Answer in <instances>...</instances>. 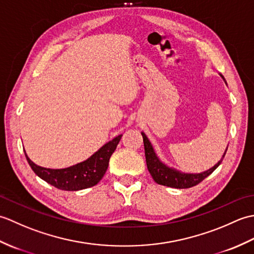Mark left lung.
<instances>
[{
	"mask_svg": "<svg viewBox=\"0 0 254 254\" xmlns=\"http://www.w3.org/2000/svg\"><path fill=\"white\" fill-rule=\"evenodd\" d=\"M219 75L225 80L223 75L222 74ZM142 136H143V142H144L145 158H146L147 169L149 171V174L152 175L154 181L156 183H158V185L176 188V189H188V188L198 185L199 182L203 181L206 177H208L220 165L228 148V146L226 147L223 157L220 158L218 163L215 164L212 168H209L206 171L199 172V174H188V172H182L180 170H177L175 168H172V167H169L168 165L163 163V161L159 159L157 154H156L153 145L149 142L146 134L142 132Z\"/></svg>",
	"mask_w": 254,
	"mask_h": 254,
	"instance_id": "obj_1",
	"label": "left lung"
}]
</instances>
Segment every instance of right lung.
Instances as JSON below:
<instances>
[{
    "label": "right lung",
    "instance_id": "obj_1",
    "mask_svg": "<svg viewBox=\"0 0 254 254\" xmlns=\"http://www.w3.org/2000/svg\"><path fill=\"white\" fill-rule=\"evenodd\" d=\"M121 137L122 134L107 142L82 163L61 169H51L38 166L27 156L25 149L24 152L31 169L42 180L60 190L78 191L94 187L102 179L109 165L111 155L116 150Z\"/></svg>",
    "mask_w": 254,
    "mask_h": 254
}]
</instances>
